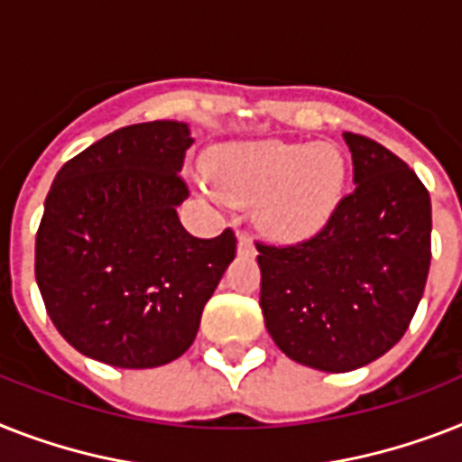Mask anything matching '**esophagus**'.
I'll use <instances>...</instances> for the list:
<instances>
[{
  "label": "esophagus",
  "mask_w": 462,
  "mask_h": 462,
  "mask_svg": "<svg viewBox=\"0 0 462 462\" xmlns=\"http://www.w3.org/2000/svg\"><path fill=\"white\" fill-rule=\"evenodd\" d=\"M237 251L242 254V256H251V254L256 251V249H254V242H251L249 235H244V232L239 235V237H237Z\"/></svg>",
  "instance_id": "34e87169"
}]
</instances>
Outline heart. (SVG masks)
<instances>
[{"label":"heart","mask_w":462,"mask_h":462,"mask_svg":"<svg viewBox=\"0 0 462 462\" xmlns=\"http://www.w3.org/2000/svg\"><path fill=\"white\" fill-rule=\"evenodd\" d=\"M206 175L225 201H258V223L268 235L303 239L335 213L346 168L332 144L265 140L220 146Z\"/></svg>","instance_id":"1"}]
</instances>
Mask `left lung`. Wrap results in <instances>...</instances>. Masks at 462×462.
Listing matches in <instances>:
<instances>
[{"label": "left lung", "mask_w": 462, "mask_h": 462, "mask_svg": "<svg viewBox=\"0 0 462 462\" xmlns=\"http://www.w3.org/2000/svg\"><path fill=\"white\" fill-rule=\"evenodd\" d=\"M354 192L316 237L256 244L261 309L282 354L322 373L373 363L406 335L432 258L430 192L403 161L344 133Z\"/></svg>", "instance_id": "8db88e82"}]
</instances>
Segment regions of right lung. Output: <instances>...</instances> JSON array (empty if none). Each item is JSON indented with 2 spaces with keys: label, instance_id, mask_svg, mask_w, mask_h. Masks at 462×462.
<instances>
[{
  "label": "right lung",
  "instance_id": "right-lung-1",
  "mask_svg": "<svg viewBox=\"0 0 462 462\" xmlns=\"http://www.w3.org/2000/svg\"><path fill=\"white\" fill-rule=\"evenodd\" d=\"M192 142L187 123H137L56 172L35 239L37 287L63 339L95 361L140 370L180 358L235 258L230 227L199 239L178 218Z\"/></svg>",
  "mask_w": 462,
  "mask_h": 462
}]
</instances>
